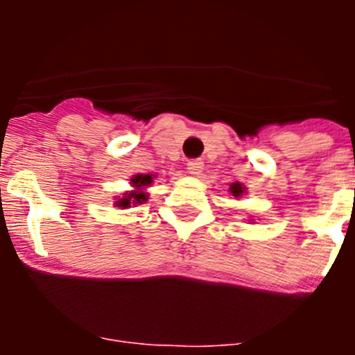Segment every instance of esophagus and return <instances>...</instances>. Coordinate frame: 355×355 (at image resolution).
<instances>
[{
    "mask_svg": "<svg viewBox=\"0 0 355 355\" xmlns=\"http://www.w3.org/2000/svg\"><path fill=\"white\" fill-rule=\"evenodd\" d=\"M187 168L192 175H199L202 172V168H205V163L200 162V159H192V162H188Z\"/></svg>",
    "mask_w": 355,
    "mask_h": 355,
    "instance_id": "esophagus-1",
    "label": "esophagus"
}]
</instances>
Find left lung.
Listing matches in <instances>:
<instances>
[{"label":"left lung","instance_id":"1","mask_svg":"<svg viewBox=\"0 0 355 355\" xmlns=\"http://www.w3.org/2000/svg\"><path fill=\"white\" fill-rule=\"evenodd\" d=\"M229 190H231V193H233L234 197H241L243 193H245V187L240 183H233L231 187H229Z\"/></svg>","mask_w":355,"mask_h":355}]
</instances>
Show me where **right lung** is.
<instances>
[{"label": "right lung", "mask_w": 355, "mask_h": 355, "mask_svg": "<svg viewBox=\"0 0 355 355\" xmlns=\"http://www.w3.org/2000/svg\"><path fill=\"white\" fill-rule=\"evenodd\" d=\"M153 178L155 175L153 174H137L131 178V187H133V190H130V192L122 193L121 197H119L117 200H115V206L117 208H131V205H142V202H146L147 200V196L149 193L146 192V188L150 187V183H153Z\"/></svg>", "instance_id": "obj_1"}]
</instances>
